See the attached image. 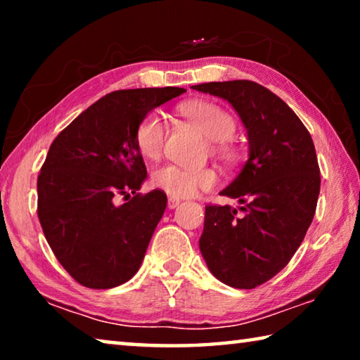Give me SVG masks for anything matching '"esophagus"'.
I'll return each instance as SVG.
<instances>
[{
	"label": "esophagus",
	"mask_w": 360,
	"mask_h": 360,
	"mask_svg": "<svg viewBox=\"0 0 360 360\" xmlns=\"http://www.w3.org/2000/svg\"><path fill=\"white\" fill-rule=\"evenodd\" d=\"M179 203H181L179 198H174V197H169V198H168V208H169V210L178 208Z\"/></svg>",
	"instance_id": "34e87169"
}]
</instances>
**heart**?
Instances as JSON below:
<instances>
[{
	"label": "heart",
	"instance_id": "1",
	"mask_svg": "<svg viewBox=\"0 0 360 360\" xmlns=\"http://www.w3.org/2000/svg\"><path fill=\"white\" fill-rule=\"evenodd\" d=\"M182 114L197 125L206 136L219 143L225 155L231 157V149L225 141L233 138L236 120L222 106L210 101H191L182 105ZM167 139V120L160 111H150L138 122L135 129V146L139 154L149 160L158 158ZM154 186L172 197L184 198L208 191L217 182V174L211 168H187L181 165H163L152 174Z\"/></svg>",
	"mask_w": 360,
	"mask_h": 360
}]
</instances>
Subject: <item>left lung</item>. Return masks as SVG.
<instances>
[{"instance_id": "left-lung-1", "label": "left lung", "mask_w": 360, "mask_h": 360, "mask_svg": "<svg viewBox=\"0 0 360 360\" xmlns=\"http://www.w3.org/2000/svg\"><path fill=\"white\" fill-rule=\"evenodd\" d=\"M193 89L227 100L249 139L248 162L221 192L241 206H206L200 251L219 281L254 289L289 264L311 225L321 188L313 139L297 114L257 82Z\"/></svg>"}]
</instances>
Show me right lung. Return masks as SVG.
Listing matches in <instances>:
<instances>
[{"mask_svg": "<svg viewBox=\"0 0 360 360\" xmlns=\"http://www.w3.org/2000/svg\"><path fill=\"white\" fill-rule=\"evenodd\" d=\"M186 89L108 94L58 133L38 176V217L49 246L79 284L111 289L138 271L167 195L138 193L148 178L138 122ZM134 197H129V192ZM122 194L129 202L117 205Z\"/></svg>", "mask_w": 360, "mask_h": 360, "instance_id": "obj_1", "label": "right lung"}]
</instances>
